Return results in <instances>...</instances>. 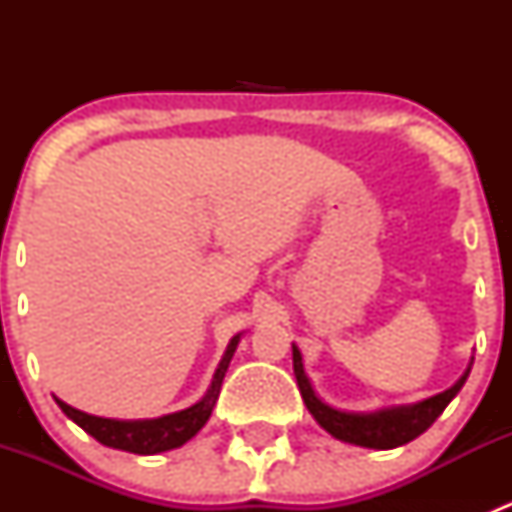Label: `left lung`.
Segmentation results:
<instances>
[{
	"instance_id": "obj_1",
	"label": "left lung",
	"mask_w": 512,
	"mask_h": 512,
	"mask_svg": "<svg viewBox=\"0 0 512 512\" xmlns=\"http://www.w3.org/2000/svg\"><path fill=\"white\" fill-rule=\"evenodd\" d=\"M292 364L304 406H307L309 414L314 416V421H317L324 431L332 433L337 441L354 443V446L364 448H376V451H389V448H399L404 446V443L414 441V438L421 436L426 428H431V423L443 414V409H446L448 404H451L453 396L463 389L468 374H471L473 361L468 364V369L463 371V376L451 386V389L441 391V394L431 396V399L416 401V404L386 406V409L376 411H342L319 399L312 381L304 374L302 354H299L297 344H292Z\"/></svg>"
}]
</instances>
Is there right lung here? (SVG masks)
<instances>
[{
    "label": "right lung",
    "mask_w": 512,
    "mask_h": 512,
    "mask_svg": "<svg viewBox=\"0 0 512 512\" xmlns=\"http://www.w3.org/2000/svg\"><path fill=\"white\" fill-rule=\"evenodd\" d=\"M240 337L242 334H235V337L230 339L223 359H220L218 369H215L213 384H210L208 394H205L198 404L190 406V409L175 411V414H165L158 418L123 421V418H103L84 414V411L64 404L61 399H56V404H59V409L64 411L76 426L84 428L89 436H94L98 443H103V446L138 453V456H156V453L173 451V448H180L183 443H188L190 438L208 423L210 414H213L215 401H218L220 396V386H223L227 366H230L232 354H235L237 344H240Z\"/></svg>",
    "instance_id": "obj_1"
}]
</instances>
